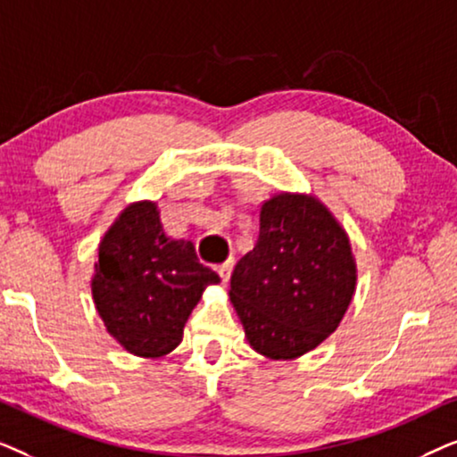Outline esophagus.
<instances>
[{
	"instance_id": "1",
	"label": "esophagus",
	"mask_w": 457,
	"mask_h": 457,
	"mask_svg": "<svg viewBox=\"0 0 457 457\" xmlns=\"http://www.w3.org/2000/svg\"><path fill=\"white\" fill-rule=\"evenodd\" d=\"M233 266H235V260H233V258H228L227 262H222V264L216 266V270H218V274H220V278L224 280V283H227V280L230 278V272H233Z\"/></svg>"
}]
</instances>
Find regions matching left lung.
I'll list each match as a JSON object with an SVG mask.
<instances>
[{
  "label": "left lung",
  "mask_w": 457,
  "mask_h": 457,
  "mask_svg": "<svg viewBox=\"0 0 457 457\" xmlns=\"http://www.w3.org/2000/svg\"><path fill=\"white\" fill-rule=\"evenodd\" d=\"M355 285L352 243L333 212L314 193L278 191L260 204L258 239L237 262L228 297L253 352L297 360L335 333Z\"/></svg>",
  "instance_id": "8db88e82"
}]
</instances>
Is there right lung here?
Masks as SVG:
<instances>
[{
    "label": "right lung",
    "mask_w": 457,
    "mask_h": 457,
    "mask_svg": "<svg viewBox=\"0 0 457 457\" xmlns=\"http://www.w3.org/2000/svg\"><path fill=\"white\" fill-rule=\"evenodd\" d=\"M218 283L220 277L199 264L191 241L164 233L158 202L141 199L99 241L91 295L124 352L155 360L179 347L193 308Z\"/></svg>",
    "instance_id": "add662e5"
}]
</instances>
